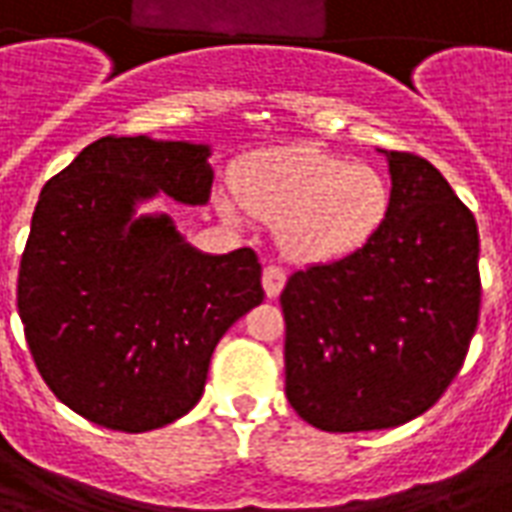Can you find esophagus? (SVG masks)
I'll return each mask as SVG.
<instances>
[{
  "instance_id": "esophagus-1",
  "label": "esophagus",
  "mask_w": 512,
  "mask_h": 512,
  "mask_svg": "<svg viewBox=\"0 0 512 512\" xmlns=\"http://www.w3.org/2000/svg\"><path fill=\"white\" fill-rule=\"evenodd\" d=\"M285 279H288L285 268H279V266L263 268V290H266L268 299H277L279 293H282V288H285Z\"/></svg>"
}]
</instances>
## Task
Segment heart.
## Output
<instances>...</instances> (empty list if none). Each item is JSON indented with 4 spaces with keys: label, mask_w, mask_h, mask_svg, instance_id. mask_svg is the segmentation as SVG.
<instances>
[{
    "label": "heart",
    "mask_w": 512,
    "mask_h": 512,
    "mask_svg": "<svg viewBox=\"0 0 512 512\" xmlns=\"http://www.w3.org/2000/svg\"><path fill=\"white\" fill-rule=\"evenodd\" d=\"M227 222H279V244L299 263H334L362 252L384 230L392 186L376 167L312 145L246 158L235 189L219 194Z\"/></svg>",
    "instance_id": "b5f03b06"
}]
</instances>
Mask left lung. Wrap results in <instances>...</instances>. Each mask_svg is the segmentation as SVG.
Masks as SVG:
<instances>
[{
	"instance_id": "obj_1",
	"label": "left lung",
	"mask_w": 512,
	"mask_h": 512,
	"mask_svg": "<svg viewBox=\"0 0 512 512\" xmlns=\"http://www.w3.org/2000/svg\"><path fill=\"white\" fill-rule=\"evenodd\" d=\"M392 211L362 252L296 271L282 290L285 392L329 433L428 411L458 376L480 318V235L430 161L381 150Z\"/></svg>"
}]
</instances>
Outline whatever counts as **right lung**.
<instances>
[{
    "label": "right lung",
    "instance_id": "right-lung-1",
    "mask_svg": "<svg viewBox=\"0 0 512 512\" xmlns=\"http://www.w3.org/2000/svg\"><path fill=\"white\" fill-rule=\"evenodd\" d=\"M211 145L104 136L43 186L18 271L40 376L101 428L145 433L197 406L216 343L263 301L252 249L200 252L158 194L211 200Z\"/></svg>",
    "mask_w": 512,
    "mask_h": 512
}]
</instances>
